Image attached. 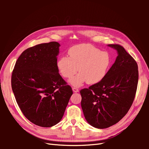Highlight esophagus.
I'll use <instances>...</instances> for the list:
<instances>
[{
  "mask_svg": "<svg viewBox=\"0 0 149 149\" xmlns=\"http://www.w3.org/2000/svg\"><path fill=\"white\" fill-rule=\"evenodd\" d=\"M72 89H73V91L74 93H78L79 91V89L76 88H72Z\"/></svg>",
  "mask_w": 149,
  "mask_h": 149,
  "instance_id": "1",
  "label": "esophagus"
}]
</instances>
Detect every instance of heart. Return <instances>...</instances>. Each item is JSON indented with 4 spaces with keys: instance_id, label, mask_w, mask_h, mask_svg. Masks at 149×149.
<instances>
[{
    "instance_id": "b5f03b06",
    "label": "heart",
    "mask_w": 149,
    "mask_h": 149,
    "mask_svg": "<svg viewBox=\"0 0 149 149\" xmlns=\"http://www.w3.org/2000/svg\"><path fill=\"white\" fill-rule=\"evenodd\" d=\"M69 57L61 56L57 61L58 71L63 77L70 79L74 87H79L85 82L89 84L100 83L105 78L111 66L109 54L91 45L83 44L72 47L69 49Z\"/></svg>"
}]
</instances>
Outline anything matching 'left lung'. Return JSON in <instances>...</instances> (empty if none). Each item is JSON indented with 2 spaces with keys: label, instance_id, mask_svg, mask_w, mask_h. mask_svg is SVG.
Wrapping results in <instances>:
<instances>
[{
  "label": "left lung",
  "instance_id": "1",
  "mask_svg": "<svg viewBox=\"0 0 149 149\" xmlns=\"http://www.w3.org/2000/svg\"><path fill=\"white\" fill-rule=\"evenodd\" d=\"M118 53L102 81L80 91L84 118L93 127L106 129L127 113L136 95L139 71L136 61L119 45H107Z\"/></svg>",
  "mask_w": 149,
  "mask_h": 149
}]
</instances>
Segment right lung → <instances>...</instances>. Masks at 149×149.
I'll list each match as a JSON object with an SVG mask.
<instances>
[{
  "label": "right lung",
  "mask_w": 149,
  "mask_h": 149,
  "mask_svg": "<svg viewBox=\"0 0 149 149\" xmlns=\"http://www.w3.org/2000/svg\"><path fill=\"white\" fill-rule=\"evenodd\" d=\"M60 45L42 43L22 52L12 74V88L22 113L31 123L49 127L61 120L73 91L58 70Z\"/></svg>",
  "instance_id": "right-lung-1"
}]
</instances>
